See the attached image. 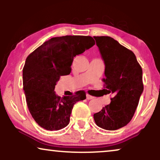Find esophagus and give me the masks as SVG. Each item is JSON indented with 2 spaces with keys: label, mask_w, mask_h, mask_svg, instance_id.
Wrapping results in <instances>:
<instances>
[{
  "label": "esophagus",
  "mask_w": 160,
  "mask_h": 160,
  "mask_svg": "<svg viewBox=\"0 0 160 160\" xmlns=\"http://www.w3.org/2000/svg\"><path fill=\"white\" fill-rule=\"evenodd\" d=\"M86 98H87L88 100H90V99L93 98V97L91 96V95H86Z\"/></svg>",
  "instance_id": "34e87169"
}]
</instances>
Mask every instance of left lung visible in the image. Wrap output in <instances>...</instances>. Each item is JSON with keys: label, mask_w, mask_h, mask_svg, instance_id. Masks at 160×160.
Instances as JSON below:
<instances>
[{"label": "left lung", "mask_w": 160, "mask_h": 160, "mask_svg": "<svg viewBox=\"0 0 160 160\" xmlns=\"http://www.w3.org/2000/svg\"><path fill=\"white\" fill-rule=\"evenodd\" d=\"M105 69L104 94L113 95L111 103L93 115L95 123L106 130H117L132 118L144 86L142 68L133 52L108 36L94 37Z\"/></svg>", "instance_id": "1"}]
</instances>
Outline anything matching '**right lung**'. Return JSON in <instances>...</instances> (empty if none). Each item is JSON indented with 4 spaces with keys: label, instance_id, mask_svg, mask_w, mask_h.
<instances>
[{
    "label": "right lung",
    "instance_id": "right-lung-1",
    "mask_svg": "<svg viewBox=\"0 0 160 160\" xmlns=\"http://www.w3.org/2000/svg\"><path fill=\"white\" fill-rule=\"evenodd\" d=\"M95 43L90 36L57 37L27 57L22 71L23 89L29 111L42 128L49 131L65 128L74 104L86 99L84 91L61 98L54 89L60 77L71 73L74 57Z\"/></svg>",
    "mask_w": 160,
    "mask_h": 160
}]
</instances>
